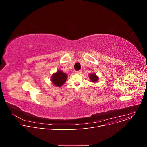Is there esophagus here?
Segmentation results:
<instances>
[{
	"label": "esophagus",
	"mask_w": 147,
	"mask_h": 147,
	"mask_svg": "<svg viewBox=\"0 0 147 147\" xmlns=\"http://www.w3.org/2000/svg\"><path fill=\"white\" fill-rule=\"evenodd\" d=\"M76 74H81V70H78V71H75Z\"/></svg>",
	"instance_id": "34e87169"
}]
</instances>
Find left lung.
I'll return each instance as SVG.
<instances>
[{
    "instance_id": "1",
    "label": "left lung",
    "mask_w": 147,
    "mask_h": 147,
    "mask_svg": "<svg viewBox=\"0 0 147 147\" xmlns=\"http://www.w3.org/2000/svg\"><path fill=\"white\" fill-rule=\"evenodd\" d=\"M90 78L92 82H96L98 80V76L95 74H91L90 75Z\"/></svg>"
}]
</instances>
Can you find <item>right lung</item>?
Wrapping results in <instances>:
<instances>
[{"label":"right lung","instance_id":"right-lung-1","mask_svg":"<svg viewBox=\"0 0 147 147\" xmlns=\"http://www.w3.org/2000/svg\"><path fill=\"white\" fill-rule=\"evenodd\" d=\"M67 77L66 74L61 71H58L52 75L51 80L55 86L60 87L65 82Z\"/></svg>","mask_w":147,"mask_h":147}]
</instances>
